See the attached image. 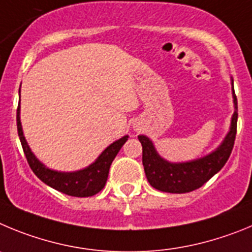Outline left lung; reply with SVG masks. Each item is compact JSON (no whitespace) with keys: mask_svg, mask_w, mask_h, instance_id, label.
Masks as SVG:
<instances>
[{"mask_svg":"<svg viewBox=\"0 0 252 252\" xmlns=\"http://www.w3.org/2000/svg\"><path fill=\"white\" fill-rule=\"evenodd\" d=\"M232 94L236 110L232 115L230 131L221 146L206 157L186 163H169L159 157L148 138L138 135L143 148V167L152 187L168 193L194 191L202 187L226 164L232 152L237 131V99L235 92Z\"/></svg>","mask_w":252,"mask_h":252,"instance_id":"obj_1","label":"left lung"}]
</instances>
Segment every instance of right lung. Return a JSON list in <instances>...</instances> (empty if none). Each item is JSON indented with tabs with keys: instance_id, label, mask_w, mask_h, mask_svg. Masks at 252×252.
<instances>
[{
	"instance_id": "add662e5",
	"label": "right lung",
	"mask_w": 252,
	"mask_h": 252,
	"mask_svg": "<svg viewBox=\"0 0 252 252\" xmlns=\"http://www.w3.org/2000/svg\"><path fill=\"white\" fill-rule=\"evenodd\" d=\"M17 131L21 140V146L24 149V153L26 156V159L29 162L30 168L33 173L40 178L47 186L53 187L54 189L59 192H63L65 194L74 197H90L100 192L105 186L109 168L112 162L114 160L118 152L121 151L124 143L128 140V135L121 138L119 140L110 144L103 153L99 156V158L95 160L93 164H90L88 168L81 169L78 172H71V173H65V172H56L46 168L37 158L33 156L30 147L27 146V142L22 133L21 121H20V105L17 108Z\"/></svg>"
}]
</instances>
